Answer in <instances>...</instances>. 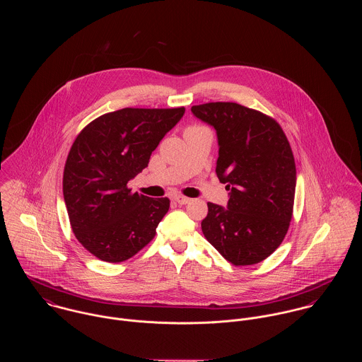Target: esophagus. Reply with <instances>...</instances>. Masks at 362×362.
<instances>
[{
    "instance_id": "34e87169",
    "label": "esophagus",
    "mask_w": 362,
    "mask_h": 362,
    "mask_svg": "<svg viewBox=\"0 0 362 362\" xmlns=\"http://www.w3.org/2000/svg\"><path fill=\"white\" fill-rule=\"evenodd\" d=\"M173 199H174V202H177L178 205H187V204L191 202L189 198H185V197H181V195H175Z\"/></svg>"
}]
</instances>
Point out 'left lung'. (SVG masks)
I'll return each mask as SVG.
<instances>
[{
    "label": "left lung",
    "instance_id": "left-lung-1",
    "mask_svg": "<svg viewBox=\"0 0 362 362\" xmlns=\"http://www.w3.org/2000/svg\"><path fill=\"white\" fill-rule=\"evenodd\" d=\"M191 111L216 131V174L230 191L227 206L207 204L204 235L235 266L259 263L281 244L291 221L297 173L290 144L274 119L241 104Z\"/></svg>",
    "mask_w": 362,
    "mask_h": 362
}]
</instances>
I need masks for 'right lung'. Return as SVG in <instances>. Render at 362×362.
Masks as SVG:
<instances>
[{"label":"right lung","mask_w":362,"mask_h":362,"mask_svg":"<svg viewBox=\"0 0 362 362\" xmlns=\"http://www.w3.org/2000/svg\"><path fill=\"white\" fill-rule=\"evenodd\" d=\"M185 112L180 108H122L92 121L75 139L62 192L72 231L96 258L118 263L148 245L168 211V198L127 187Z\"/></svg>","instance_id":"obj_1"}]
</instances>
